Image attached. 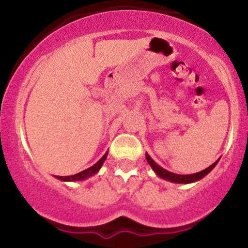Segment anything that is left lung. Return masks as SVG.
<instances>
[{
    "instance_id": "left-lung-1",
    "label": "left lung",
    "mask_w": 248,
    "mask_h": 248,
    "mask_svg": "<svg viewBox=\"0 0 248 248\" xmlns=\"http://www.w3.org/2000/svg\"><path fill=\"white\" fill-rule=\"evenodd\" d=\"M146 158H147L148 163H149V166L152 167V169L155 171V173L158 176V177L166 179V181L172 182V183H181V184L193 183V182H197V181H199V179L205 177L207 173H209L213 169V168L217 166V163L219 161V160H217L209 168H206V169L202 170V171H199V172L191 173V175H178V173H173V172L168 171V170L163 169V168L158 166V164L156 163V162L154 161L152 157H150L149 154L148 153H146Z\"/></svg>"
}]
</instances>
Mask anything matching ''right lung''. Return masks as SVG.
<instances>
[{
	"instance_id": "add662e5",
	"label": "right lung",
	"mask_w": 248,
	"mask_h": 248,
	"mask_svg": "<svg viewBox=\"0 0 248 248\" xmlns=\"http://www.w3.org/2000/svg\"><path fill=\"white\" fill-rule=\"evenodd\" d=\"M107 154L108 152H106L104 156L96 162L95 164H93L92 167H90L88 169H85L82 170V171L76 173V175H71V176H55L56 178H58L59 181H62V182H77V181H84V179H86L88 177H91V176L95 175V173H98L99 170H100V168L102 167V164H104V162L106 161L107 158Z\"/></svg>"
}]
</instances>
